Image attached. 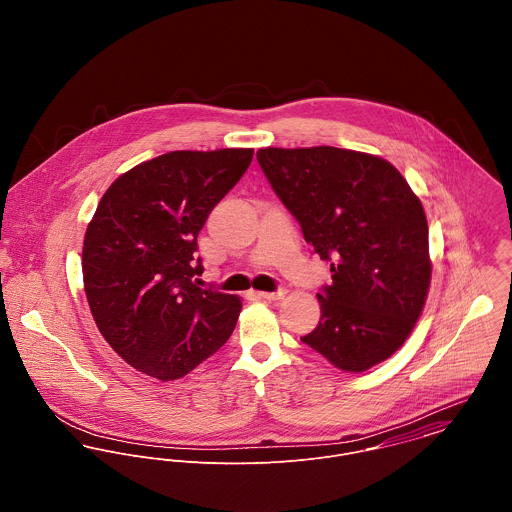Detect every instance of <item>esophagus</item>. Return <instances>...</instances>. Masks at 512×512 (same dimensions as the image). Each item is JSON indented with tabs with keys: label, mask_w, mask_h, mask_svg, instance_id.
<instances>
[{
	"label": "esophagus",
	"mask_w": 512,
	"mask_h": 512,
	"mask_svg": "<svg viewBox=\"0 0 512 512\" xmlns=\"http://www.w3.org/2000/svg\"><path fill=\"white\" fill-rule=\"evenodd\" d=\"M284 295H286V290H276V292H256V297H260V299H268V301L282 299Z\"/></svg>",
	"instance_id": "esophagus-1"
}]
</instances>
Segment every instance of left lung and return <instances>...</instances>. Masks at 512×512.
<instances>
[{"label": "left lung", "mask_w": 512, "mask_h": 512, "mask_svg": "<svg viewBox=\"0 0 512 512\" xmlns=\"http://www.w3.org/2000/svg\"><path fill=\"white\" fill-rule=\"evenodd\" d=\"M272 189L301 226L331 286L319 325L301 341L347 372L394 355L412 333L430 288L428 220L400 171L382 157L339 147H264Z\"/></svg>", "instance_id": "8db88e82"}]
</instances>
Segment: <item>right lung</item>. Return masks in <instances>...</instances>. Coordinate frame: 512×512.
Listing matches in <instances>:
<instances>
[{
	"instance_id": "right-lung-1",
	"label": "right lung",
	"mask_w": 512,
	"mask_h": 512,
	"mask_svg": "<svg viewBox=\"0 0 512 512\" xmlns=\"http://www.w3.org/2000/svg\"><path fill=\"white\" fill-rule=\"evenodd\" d=\"M254 149L169 151L120 175L82 246L84 292L98 331L136 370L177 380L232 335L242 301L203 290L197 236L240 181Z\"/></svg>"
}]
</instances>
